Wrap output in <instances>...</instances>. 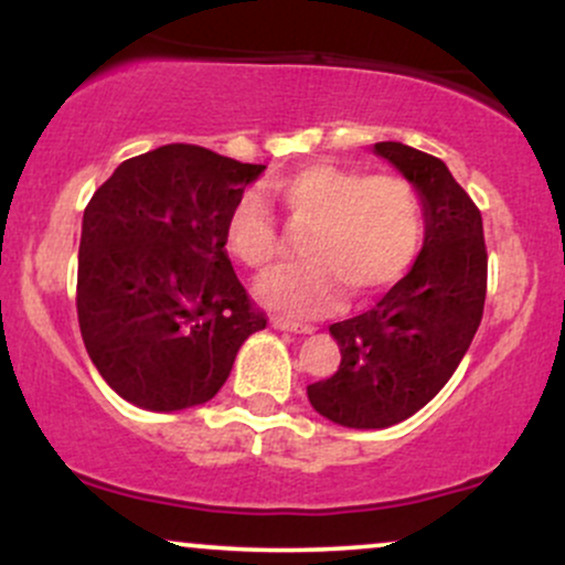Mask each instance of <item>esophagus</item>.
I'll use <instances>...</instances> for the list:
<instances>
[{
	"mask_svg": "<svg viewBox=\"0 0 565 565\" xmlns=\"http://www.w3.org/2000/svg\"><path fill=\"white\" fill-rule=\"evenodd\" d=\"M274 327L281 329V332H295V334H310L313 327L302 321H289V319H274Z\"/></svg>",
	"mask_w": 565,
	"mask_h": 565,
	"instance_id": "1",
	"label": "esophagus"
}]
</instances>
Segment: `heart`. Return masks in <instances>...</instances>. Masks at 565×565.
<instances>
[{"mask_svg": "<svg viewBox=\"0 0 565 565\" xmlns=\"http://www.w3.org/2000/svg\"><path fill=\"white\" fill-rule=\"evenodd\" d=\"M270 193L295 228H308V263L281 270L257 295L281 313H321L340 300L382 291L406 270L423 231V199L404 174H364L334 161H310L270 180ZM225 246L257 274L284 257L276 215L260 191H246L225 220Z\"/></svg>", "mask_w": 565, "mask_h": 565, "instance_id": "1", "label": "heart"}]
</instances>
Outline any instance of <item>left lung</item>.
<instances>
[{"instance_id": "left-lung-1", "label": "left lung", "mask_w": 565, "mask_h": 565, "mask_svg": "<svg viewBox=\"0 0 565 565\" xmlns=\"http://www.w3.org/2000/svg\"><path fill=\"white\" fill-rule=\"evenodd\" d=\"M374 153L417 188L425 244L372 310L329 327L342 361L332 377L308 385L321 417L359 430L404 423L449 382L483 319L489 265L481 210L444 161L393 140Z\"/></svg>"}]
</instances>
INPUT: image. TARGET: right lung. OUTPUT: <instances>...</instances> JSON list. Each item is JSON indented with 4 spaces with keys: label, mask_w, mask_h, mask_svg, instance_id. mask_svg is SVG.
I'll use <instances>...</instances> for the list:
<instances>
[{
    "label": "right lung",
    "mask_w": 565,
    "mask_h": 565,
    "mask_svg": "<svg viewBox=\"0 0 565 565\" xmlns=\"http://www.w3.org/2000/svg\"><path fill=\"white\" fill-rule=\"evenodd\" d=\"M263 170L172 142L121 161L89 199L76 313L95 369L129 404H204L265 329L225 252V220Z\"/></svg>",
    "instance_id": "1"
}]
</instances>
